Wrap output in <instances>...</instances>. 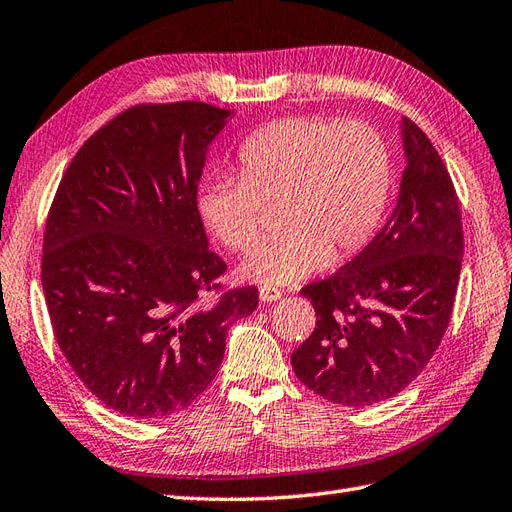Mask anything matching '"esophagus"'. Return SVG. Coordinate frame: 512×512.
<instances>
[{"label": "esophagus", "instance_id": "esophagus-1", "mask_svg": "<svg viewBox=\"0 0 512 512\" xmlns=\"http://www.w3.org/2000/svg\"><path fill=\"white\" fill-rule=\"evenodd\" d=\"M258 297H260V302H278V299L282 297V291L280 289H276V286H260L258 289Z\"/></svg>", "mask_w": 512, "mask_h": 512}]
</instances>
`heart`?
Instances as JSON below:
<instances>
[{"label":"heart","mask_w":512,"mask_h":512,"mask_svg":"<svg viewBox=\"0 0 512 512\" xmlns=\"http://www.w3.org/2000/svg\"><path fill=\"white\" fill-rule=\"evenodd\" d=\"M241 176H208L197 213L215 239L247 252L260 236V204H280L276 239L258 245L239 276L291 284L358 254L378 232L393 189L384 134L367 121L286 117L239 147Z\"/></svg>","instance_id":"obj_1"}]
</instances>
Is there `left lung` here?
Returning <instances> with one entry per match:
<instances>
[{
  "mask_svg": "<svg viewBox=\"0 0 512 512\" xmlns=\"http://www.w3.org/2000/svg\"><path fill=\"white\" fill-rule=\"evenodd\" d=\"M400 134L406 169L389 221L350 263L302 289L317 326L291 365L334 404L371 406L404 391L452 317L463 263L458 197L417 123L402 117Z\"/></svg>",
  "mask_w": 512,
  "mask_h": 512,
  "instance_id": "8db88e82",
  "label": "left lung"
}]
</instances>
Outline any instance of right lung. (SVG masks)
Listing matches in <instances>:
<instances>
[{"label":"right lung","mask_w":512,"mask_h":512,"mask_svg":"<svg viewBox=\"0 0 512 512\" xmlns=\"http://www.w3.org/2000/svg\"><path fill=\"white\" fill-rule=\"evenodd\" d=\"M234 110L143 104L86 141L62 176L43 241L58 347L99 402L132 419L191 406L215 380L245 286L204 306L226 263L208 249L197 184Z\"/></svg>","instance_id":"right-lung-1"}]
</instances>
